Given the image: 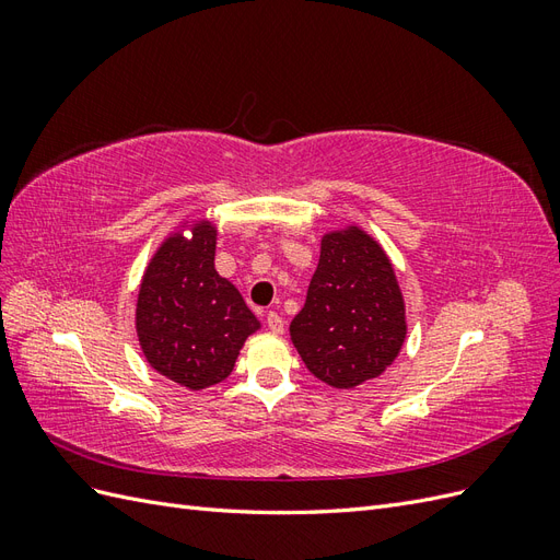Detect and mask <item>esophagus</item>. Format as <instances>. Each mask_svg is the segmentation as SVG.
Returning a JSON list of instances; mask_svg holds the SVG:
<instances>
[{
  "instance_id": "esophagus-1",
  "label": "esophagus",
  "mask_w": 560,
  "mask_h": 560,
  "mask_svg": "<svg viewBox=\"0 0 560 560\" xmlns=\"http://www.w3.org/2000/svg\"><path fill=\"white\" fill-rule=\"evenodd\" d=\"M266 325H268V329L273 331V334H282V329H284V322H282V317L276 311H268Z\"/></svg>"
}]
</instances>
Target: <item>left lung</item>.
Segmentation results:
<instances>
[{
  "label": "left lung",
  "mask_w": 560,
  "mask_h": 560,
  "mask_svg": "<svg viewBox=\"0 0 560 560\" xmlns=\"http://www.w3.org/2000/svg\"><path fill=\"white\" fill-rule=\"evenodd\" d=\"M292 343L319 381L354 387L381 376L406 338L404 299L383 247L358 226L322 238Z\"/></svg>",
  "instance_id": "obj_1"
}]
</instances>
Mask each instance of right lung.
Here are the masks:
<instances>
[{"label":"right lung","instance_id":"add662e5","mask_svg":"<svg viewBox=\"0 0 560 560\" xmlns=\"http://www.w3.org/2000/svg\"><path fill=\"white\" fill-rule=\"evenodd\" d=\"M214 247L210 222L191 224V238H165L144 270L135 311L147 362L189 389L222 383L259 329L241 292L214 270Z\"/></svg>","mask_w":560,"mask_h":560}]
</instances>
